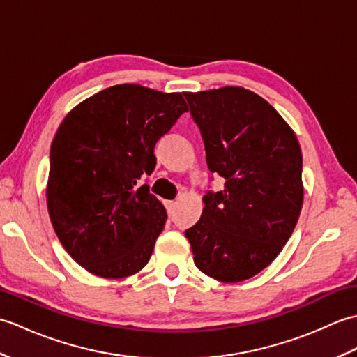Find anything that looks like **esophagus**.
I'll return each mask as SVG.
<instances>
[{
	"mask_svg": "<svg viewBox=\"0 0 357 357\" xmlns=\"http://www.w3.org/2000/svg\"><path fill=\"white\" fill-rule=\"evenodd\" d=\"M165 207H167V211H169V215L172 216L173 211H174V207H176V202H174V201H165Z\"/></svg>",
	"mask_w": 357,
	"mask_h": 357,
	"instance_id": "obj_1",
	"label": "esophagus"
}]
</instances>
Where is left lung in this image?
<instances>
[{
    "instance_id": "obj_1",
    "label": "left lung",
    "mask_w": 357,
    "mask_h": 357,
    "mask_svg": "<svg viewBox=\"0 0 357 357\" xmlns=\"http://www.w3.org/2000/svg\"><path fill=\"white\" fill-rule=\"evenodd\" d=\"M211 173L208 192L185 236L202 273L221 282L253 278L275 261L298 222L304 187L298 138L271 105L244 87L185 92Z\"/></svg>"
}]
</instances>
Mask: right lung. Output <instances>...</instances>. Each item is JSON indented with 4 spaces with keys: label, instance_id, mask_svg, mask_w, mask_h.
I'll list each match as a JSON object with an SVG mask.
<instances>
[{
    "label": "right lung",
    "instance_id": "right-lung-1",
    "mask_svg": "<svg viewBox=\"0 0 357 357\" xmlns=\"http://www.w3.org/2000/svg\"><path fill=\"white\" fill-rule=\"evenodd\" d=\"M188 107L183 93L139 84L104 89L72 109L50 147L47 208L66 252L92 275L146 267L167 213L149 185L153 149Z\"/></svg>",
    "mask_w": 357,
    "mask_h": 357
}]
</instances>
